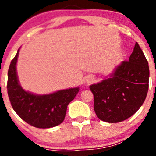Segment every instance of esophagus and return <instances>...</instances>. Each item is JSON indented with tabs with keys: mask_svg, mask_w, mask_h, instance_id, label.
<instances>
[{
	"mask_svg": "<svg viewBox=\"0 0 156 156\" xmlns=\"http://www.w3.org/2000/svg\"><path fill=\"white\" fill-rule=\"evenodd\" d=\"M92 80H93V79H92V78H91V79H90V81H89V82H91V81H92ZM89 82H88V83H89Z\"/></svg>",
	"mask_w": 156,
	"mask_h": 156,
	"instance_id": "obj_1",
	"label": "esophagus"
}]
</instances>
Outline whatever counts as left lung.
Masks as SVG:
<instances>
[{
  "mask_svg": "<svg viewBox=\"0 0 156 156\" xmlns=\"http://www.w3.org/2000/svg\"><path fill=\"white\" fill-rule=\"evenodd\" d=\"M148 81V61L136 43L128 61L122 62L109 78L90 86L97 116L112 123L132 116L145 100Z\"/></svg>",
  "mask_w": 156,
  "mask_h": 156,
  "instance_id": "obj_1",
  "label": "left lung"
}]
</instances>
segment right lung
Instances as JSON below:
<instances>
[{
	"mask_svg": "<svg viewBox=\"0 0 156 156\" xmlns=\"http://www.w3.org/2000/svg\"><path fill=\"white\" fill-rule=\"evenodd\" d=\"M19 51L11 62L8 72L7 90L12 108L23 120L37 128H51L61 124L67 106L79 92V87L58 90L45 95L26 91L19 83L16 73Z\"/></svg>",
	"mask_w": 156,
	"mask_h": 156,
	"instance_id": "obj_1",
	"label": "right lung"
}]
</instances>
